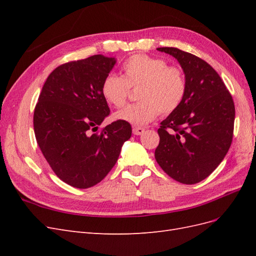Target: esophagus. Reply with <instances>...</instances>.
<instances>
[{
    "instance_id": "1",
    "label": "esophagus",
    "mask_w": 256,
    "mask_h": 256,
    "mask_svg": "<svg viewBox=\"0 0 256 256\" xmlns=\"http://www.w3.org/2000/svg\"><path fill=\"white\" fill-rule=\"evenodd\" d=\"M134 134H136V136H140V134H142L144 131H145V129L143 128V127H134Z\"/></svg>"
}]
</instances>
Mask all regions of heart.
I'll use <instances>...</instances> for the list:
<instances>
[{"instance_id":"obj_1","label":"heart","mask_w":256,"mask_h":256,"mask_svg":"<svg viewBox=\"0 0 256 256\" xmlns=\"http://www.w3.org/2000/svg\"><path fill=\"white\" fill-rule=\"evenodd\" d=\"M122 76H106L102 94L106 102L120 108L126 104L130 88L138 90L140 102L128 104L114 114L116 120L136 126L146 125L160 114L168 115L175 112L187 94L188 83L180 67L170 66L166 60L138 53L127 58L122 66Z\"/></svg>"}]
</instances>
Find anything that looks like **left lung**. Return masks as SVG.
<instances>
[{"label": "left lung", "instance_id": "left-lung-1", "mask_svg": "<svg viewBox=\"0 0 256 256\" xmlns=\"http://www.w3.org/2000/svg\"><path fill=\"white\" fill-rule=\"evenodd\" d=\"M157 50L180 62L188 90L182 106L160 124L154 158L173 180L193 184L210 175L230 150L235 120L233 97L204 60L173 47Z\"/></svg>", "mask_w": 256, "mask_h": 256}]
</instances>
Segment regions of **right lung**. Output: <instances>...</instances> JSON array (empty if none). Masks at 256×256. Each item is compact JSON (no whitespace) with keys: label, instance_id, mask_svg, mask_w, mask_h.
<instances>
[{"label":"right lung","instance_id":"add662e5","mask_svg":"<svg viewBox=\"0 0 256 256\" xmlns=\"http://www.w3.org/2000/svg\"><path fill=\"white\" fill-rule=\"evenodd\" d=\"M116 60L97 54L56 67L44 82L34 110L38 146L60 180L86 189L102 182L118 159L132 129L110 114L102 85Z\"/></svg>","mask_w":256,"mask_h":256}]
</instances>
